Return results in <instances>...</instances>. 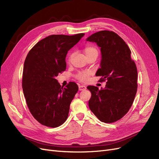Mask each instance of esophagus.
Wrapping results in <instances>:
<instances>
[{
  "label": "esophagus",
  "instance_id": "esophagus-1",
  "mask_svg": "<svg viewBox=\"0 0 159 159\" xmlns=\"http://www.w3.org/2000/svg\"><path fill=\"white\" fill-rule=\"evenodd\" d=\"M86 89V87L84 85H79V90L80 91H83V90H85Z\"/></svg>",
  "mask_w": 159,
  "mask_h": 159
}]
</instances>
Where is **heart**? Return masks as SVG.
Here are the masks:
<instances>
[{
	"instance_id": "heart-1",
	"label": "heart",
	"mask_w": 159,
	"mask_h": 159,
	"mask_svg": "<svg viewBox=\"0 0 159 159\" xmlns=\"http://www.w3.org/2000/svg\"><path fill=\"white\" fill-rule=\"evenodd\" d=\"M84 52L85 55V56H88L91 54H98V50L95 48V47L92 46H86L84 50ZM91 75V72L90 71H83V72H80L79 74H78V75H76L77 79H78L80 81H82V82H85L88 80V78L89 75Z\"/></svg>"
}]
</instances>
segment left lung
<instances>
[{
    "mask_svg": "<svg viewBox=\"0 0 159 159\" xmlns=\"http://www.w3.org/2000/svg\"><path fill=\"white\" fill-rule=\"evenodd\" d=\"M102 54L97 76L107 80L105 88L89 85L91 91L89 107L102 122L111 123L121 119L131 108L137 93V70L131 57V50L116 33L102 30L89 36Z\"/></svg>",
    "mask_w": 159,
    "mask_h": 159,
    "instance_id": "1",
    "label": "left lung"
}]
</instances>
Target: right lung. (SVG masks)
<instances>
[{"label":"right lung","mask_w":159,"mask_h":159,"mask_svg":"<svg viewBox=\"0 0 159 159\" xmlns=\"http://www.w3.org/2000/svg\"><path fill=\"white\" fill-rule=\"evenodd\" d=\"M84 35L47 36L38 42L26 57L22 75L24 95L32 116L43 125L57 127L68 117L78 86L70 82L63 88L56 78L66 68L68 52Z\"/></svg>","instance_id":"obj_1"}]
</instances>
